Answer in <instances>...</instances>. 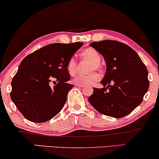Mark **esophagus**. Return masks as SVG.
Instances as JSON below:
<instances>
[{"label":"esophagus","mask_w":159,"mask_h":159,"mask_svg":"<svg viewBox=\"0 0 159 159\" xmlns=\"http://www.w3.org/2000/svg\"><path fill=\"white\" fill-rule=\"evenodd\" d=\"M76 86H77V87L79 88H84L85 87V85H83V84H75Z\"/></svg>","instance_id":"obj_1"}]
</instances>
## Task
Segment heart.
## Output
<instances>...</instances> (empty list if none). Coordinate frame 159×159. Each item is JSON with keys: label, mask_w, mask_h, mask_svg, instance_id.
Listing matches in <instances>:
<instances>
[{"label": "heart", "mask_w": 159, "mask_h": 159, "mask_svg": "<svg viewBox=\"0 0 159 159\" xmlns=\"http://www.w3.org/2000/svg\"><path fill=\"white\" fill-rule=\"evenodd\" d=\"M80 57L83 61L90 62V64L88 68V71H90L89 74L86 75H77L73 78L72 82L75 84H80L83 85H91L94 82H97L99 79V76L96 71H99L101 69V55L96 49L93 48H87L84 49L80 53ZM66 69L68 73L70 75H75L77 69V61L74 57H70L66 63Z\"/></svg>", "instance_id": "heart-1"}]
</instances>
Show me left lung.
Wrapping results in <instances>:
<instances>
[{
  "label": "left lung",
  "mask_w": 159,
  "mask_h": 159,
  "mask_svg": "<svg viewBox=\"0 0 159 159\" xmlns=\"http://www.w3.org/2000/svg\"><path fill=\"white\" fill-rule=\"evenodd\" d=\"M104 57L107 70L102 88L88 98L101 114L120 118L141 104L149 88L148 71L139 55L124 43L112 40L90 44Z\"/></svg>",
  "instance_id": "8db88e82"
}]
</instances>
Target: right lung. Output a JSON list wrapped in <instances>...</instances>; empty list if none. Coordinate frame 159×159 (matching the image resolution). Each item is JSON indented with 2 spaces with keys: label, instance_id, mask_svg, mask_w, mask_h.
Instances as JSON below:
<instances>
[{
  "label": "right lung",
  "instance_id": "obj_1",
  "mask_svg": "<svg viewBox=\"0 0 159 159\" xmlns=\"http://www.w3.org/2000/svg\"><path fill=\"white\" fill-rule=\"evenodd\" d=\"M82 42L54 43L37 49L22 60L11 80V98L27 120L44 123L61 112L73 84L67 83L70 75L68 60ZM51 82L55 83L51 87Z\"/></svg>",
  "mask_w": 159,
  "mask_h": 159
}]
</instances>
